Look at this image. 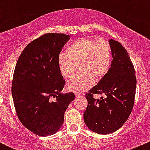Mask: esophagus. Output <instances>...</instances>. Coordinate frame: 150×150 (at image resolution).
I'll use <instances>...</instances> for the list:
<instances>
[{"label":"esophagus","instance_id":"34e87169","mask_svg":"<svg viewBox=\"0 0 150 150\" xmlns=\"http://www.w3.org/2000/svg\"><path fill=\"white\" fill-rule=\"evenodd\" d=\"M81 96V93H75V96H77V97H78V96Z\"/></svg>","mask_w":150,"mask_h":150}]
</instances>
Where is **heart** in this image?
<instances>
[{
    "label": "heart",
    "instance_id": "b5f03b06",
    "mask_svg": "<svg viewBox=\"0 0 150 150\" xmlns=\"http://www.w3.org/2000/svg\"><path fill=\"white\" fill-rule=\"evenodd\" d=\"M111 63L110 43L105 40L81 38L69 45L67 54H60L57 59L59 70L63 77L70 78L78 65L81 72L67 83L70 91L83 92L90 88L94 79L100 81L108 72Z\"/></svg>",
    "mask_w": 150,
    "mask_h": 150
}]
</instances>
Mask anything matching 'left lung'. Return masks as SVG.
Wrapping results in <instances>:
<instances>
[{"label": "left lung", "mask_w": 150, "mask_h": 150, "mask_svg": "<svg viewBox=\"0 0 150 150\" xmlns=\"http://www.w3.org/2000/svg\"><path fill=\"white\" fill-rule=\"evenodd\" d=\"M109 43L113 59L111 67L86 94L88 106L83 114L88 128L103 135L116 131L128 120L134 107L137 86L135 69L125 48L112 39ZM103 93L105 99L93 97V94Z\"/></svg>", "instance_id": "1"}]
</instances>
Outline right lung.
I'll use <instances>...</instances> for the list:
<instances>
[{"mask_svg":"<svg viewBox=\"0 0 150 150\" xmlns=\"http://www.w3.org/2000/svg\"><path fill=\"white\" fill-rule=\"evenodd\" d=\"M69 38L62 33L43 35L29 43L16 62L11 88L15 110L22 125L40 137L60 129L64 112L75 99L74 93H62L65 81L57 64Z\"/></svg>","mask_w":150,"mask_h":150,"instance_id":"obj_1","label":"right lung"}]
</instances>
